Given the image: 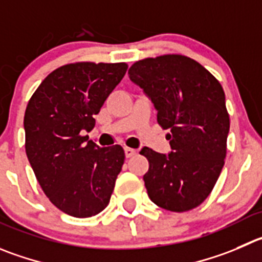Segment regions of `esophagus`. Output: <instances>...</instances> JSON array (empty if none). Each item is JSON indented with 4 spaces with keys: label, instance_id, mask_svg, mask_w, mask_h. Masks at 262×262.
<instances>
[{
    "label": "esophagus",
    "instance_id": "esophagus-1",
    "mask_svg": "<svg viewBox=\"0 0 262 262\" xmlns=\"http://www.w3.org/2000/svg\"><path fill=\"white\" fill-rule=\"evenodd\" d=\"M124 154H126V157L127 158H131V157H134L136 154V150L135 149H133V148H124Z\"/></svg>",
    "mask_w": 262,
    "mask_h": 262
}]
</instances>
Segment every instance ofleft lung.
I'll use <instances>...</instances> for the list:
<instances>
[{
  "label": "left lung",
  "mask_w": 262,
  "mask_h": 262,
  "mask_svg": "<svg viewBox=\"0 0 262 262\" xmlns=\"http://www.w3.org/2000/svg\"><path fill=\"white\" fill-rule=\"evenodd\" d=\"M129 79L145 91L168 134V156L143 148L151 202L172 212L198 207L212 191L226 157L230 119L220 82L194 59L180 54L145 58L131 66Z\"/></svg>",
  "instance_id": "obj_1"
}]
</instances>
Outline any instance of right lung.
<instances>
[{
    "instance_id": "1",
    "label": "right lung",
    "mask_w": 262,
    "mask_h": 262,
    "mask_svg": "<svg viewBox=\"0 0 262 262\" xmlns=\"http://www.w3.org/2000/svg\"><path fill=\"white\" fill-rule=\"evenodd\" d=\"M127 63L78 61L52 71L24 114L26 153L42 190L73 217H91L108 206L124 162L121 145L99 148L82 131L126 73Z\"/></svg>"
}]
</instances>
